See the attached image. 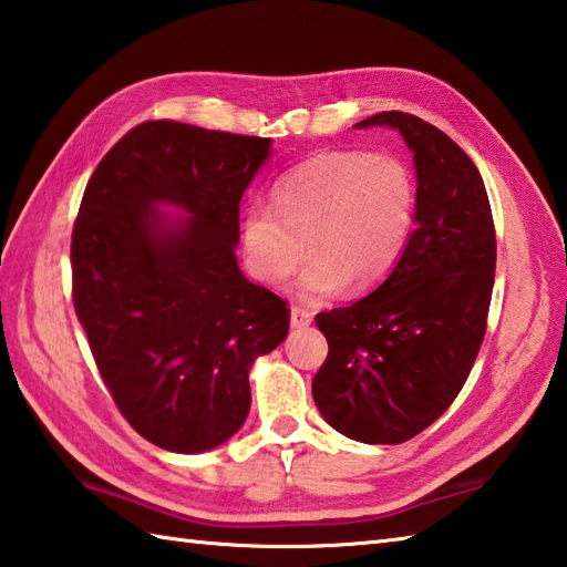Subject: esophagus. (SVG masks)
Instances as JSON below:
<instances>
[{
    "mask_svg": "<svg viewBox=\"0 0 567 567\" xmlns=\"http://www.w3.org/2000/svg\"><path fill=\"white\" fill-rule=\"evenodd\" d=\"M310 320H313V313L303 306H291V326L293 328H308Z\"/></svg>",
    "mask_w": 567,
    "mask_h": 567,
    "instance_id": "obj_1",
    "label": "esophagus"
}]
</instances>
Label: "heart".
<instances>
[{"label":"heart","instance_id":"1","mask_svg":"<svg viewBox=\"0 0 567 567\" xmlns=\"http://www.w3.org/2000/svg\"><path fill=\"white\" fill-rule=\"evenodd\" d=\"M419 215V190L406 161L394 154L326 152L276 181L271 205L241 215V247L259 281L281 286L298 264L308 267L298 291H367L396 269Z\"/></svg>","mask_w":567,"mask_h":567}]
</instances>
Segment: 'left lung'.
I'll list each match as a JSON object with an SVG mask.
<instances>
[{
  "label": "left lung",
  "instance_id": "1",
  "mask_svg": "<svg viewBox=\"0 0 567 567\" xmlns=\"http://www.w3.org/2000/svg\"><path fill=\"white\" fill-rule=\"evenodd\" d=\"M413 152L419 215L396 269L348 308L318 313L328 357L313 399L334 431L399 445L441 419L477 360L494 286L496 235L477 166L437 126L379 112Z\"/></svg>",
  "mask_w": 567,
  "mask_h": 567
}]
</instances>
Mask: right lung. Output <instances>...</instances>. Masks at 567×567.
Masks as SVG:
<instances>
[{
  "label": "right lung",
  "mask_w": 567,
  "mask_h": 567,
  "mask_svg": "<svg viewBox=\"0 0 567 567\" xmlns=\"http://www.w3.org/2000/svg\"><path fill=\"white\" fill-rule=\"evenodd\" d=\"M271 138L156 120L100 161L71 241L73 306L132 429L205 453L245 423L249 369L286 340V300L237 267L239 200ZM158 204L189 217L168 220Z\"/></svg>",
  "instance_id": "right-lung-1"
}]
</instances>
